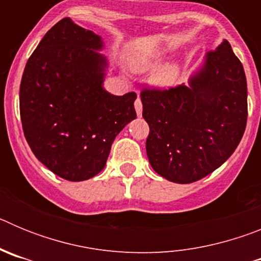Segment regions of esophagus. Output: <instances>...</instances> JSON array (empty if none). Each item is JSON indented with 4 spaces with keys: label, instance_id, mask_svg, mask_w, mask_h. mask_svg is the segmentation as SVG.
<instances>
[{
    "label": "esophagus",
    "instance_id": "obj_1",
    "mask_svg": "<svg viewBox=\"0 0 261 261\" xmlns=\"http://www.w3.org/2000/svg\"><path fill=\"white\" fill-rule=\"evenodd\" d=\"M135 108H136V112H137V116H141L142 115V103H141V99L140 98L136 99Z\"/></svg>",
    "mask_w": 261,
    "mask_h": 261
}]
</instances>
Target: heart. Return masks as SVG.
Wrapping results in <instances>:
<instances>
[{"instance_id":"heart-1","label":"heart","mask_w":261,"mask_h":261,"mask_svg":"<svg viewBox=\"0 0 261 261\" xmlns=\"http://www.w3.org/2000/svg\"><path fill=\"white\" fill-rule=\"evenodd\" d=\"M156 59H141L133 62V69L136 71H145L153 68L156 64ZM179 75V66L176 64H166L159 66L151 73L150 82L156 87L171 86Z\"/></svg>"}]
</instances>
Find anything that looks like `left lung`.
Returning a JSON list of instances; mask_svg holds the SVG:
<instances>
[{
    "mask_svg": "<svg viewBox=\"0 0 261 261\" xmlns=\"http://www.w3.org/2000/svg\"><path fill=\"white\" fill-rule=\"evenodd\" d=\"M142 116L150 132L146 154L156 174L174 183L197 181L225 163L247 123V81L231 45L206 53L188 86L145 89Z\"/></svg>",
    "mask_w": 261,
    "mask_h": 261,
    "instance_id": "obj_1",
    "label": "left lung"
}]
</instances>
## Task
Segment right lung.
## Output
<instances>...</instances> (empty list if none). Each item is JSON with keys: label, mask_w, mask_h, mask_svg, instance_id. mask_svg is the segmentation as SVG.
I'll return each mask as SVG.
<instances>
[{"label": "right lung", "mask_w": 261, "mask_h": 261, "mask_svg": "<svg viewBox=\"0 0 261 261\" xmlns=\"http://www.w3.org/2000/svg\"><path fill=\"white\" fill-rule=\"evenodd\" d=\"M103 48L100 36L64 18L41 39L20 81L24 137L36 158L66 180L102 171L116 136L137 116L135 93L117 96L103 87Z\"/></svg>", "instance_id": "obj_1"}]
</instances>
